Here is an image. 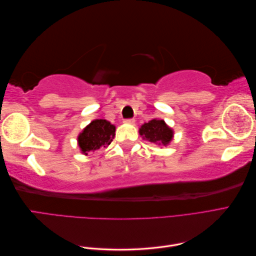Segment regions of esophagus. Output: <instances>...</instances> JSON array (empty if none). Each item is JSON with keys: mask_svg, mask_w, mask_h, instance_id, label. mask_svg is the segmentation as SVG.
Here are the masks:
<instances>
[{"mask_svg": "<svg viewBox=\"0 0 256 256\" xmlns=\"http://www.w3.org/2000/svg\"><path fill=\"white\" fill-rule=\"evenodd\" d=\"M124 122H127V124H134V122H136V120H134V118H127V120H125Z\"/></svg>", "mask_w": 256, "mask_h": 256, "instance_id": "esophagus-1", "label": "esophagus"}]
</instances>
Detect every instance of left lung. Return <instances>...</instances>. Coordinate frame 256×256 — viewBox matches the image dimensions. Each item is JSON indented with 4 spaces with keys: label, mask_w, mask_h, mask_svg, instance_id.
I'll list each match as a JSON object with an SVG mask.
<instances>
[{
    "label": "left lung",
    "mask_w": 256,
    "mask_h": 256,
    "mask_svg": "<svg viewBox=\"0 0 256 256\" xmlns=\"http://www.w3.org/2000/svg\"><path fill=\"white\" fill-rule=\"evenodd\" d=\"M140 134L144 140L158 145L166 146L172 141L174 132L164 122V120L154 118L141 126Z\"/></svg>",
    "instance_id": "8db88e82"
}]
</instances>
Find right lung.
Returning <instances> with one entry per match:
<instances>
[{
  "mask_svg": "<svg viewBox=\"0 0 256 256\" xmlns=\"http://www.w3.org/2000/svg\"><path fill=\"white\" fill-rule=\"evenodd\" d=\"M115 136V126L106 120H95L85 127L78 136L81 152L88 154L100 147L110 145Z\"/></svg>",
  "mask_w": 256,
  "mask_h": 256,
  "instance_id": "add662e5",
  "label": "right lung"
}]
</instances>
